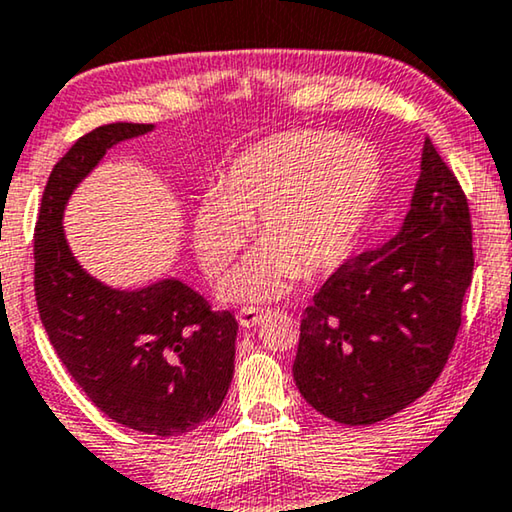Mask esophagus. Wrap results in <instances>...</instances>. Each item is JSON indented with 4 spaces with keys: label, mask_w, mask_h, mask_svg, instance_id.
Instances as JSON below:
<instances>
[{
    "label": "esophagus",
    "mask_w": 512,
    "mask_h": 512,
    "mask_svg": "<svg viewBox=\"0 0 512 512\" xmlns=\"http://www.w3.org/2000/svg\"><path fill=\"white\" fill-rule=\"evenodd\" d=\"M266 308H255V306H246V308H241V313H239V325L241 327H255V325H259V322H262L264 318H266Z\"/></svg>",
    "instance_id": "1"
}]
</instances>
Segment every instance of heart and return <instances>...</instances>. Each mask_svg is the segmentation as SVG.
<instances>
[{"mask_svg": "<svg viewBox=\"0 0 512 512\" xmlns=\"http://www.w3.org/2000/svg\"><path fill=\"white\" fill-rule=\"evenodd\" d=\"M383 160L366 141L320 129L283 132L236 157L199 201L192 243L211 276L232 262L255 222L262 241L218 287L222 301L283 297L306 276L343 264L383 187Z\"/></svg>", "mask_w": 512, "mask_h": 512, "instance_id": "obj_1", "label": "heart"}]
</instances>
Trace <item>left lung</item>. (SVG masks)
Instances as JSON below:
<instances>
[{"instance_id": "8db88e82", "label": "left lung", "mask_w": 512, "mask_h": 512, "mask_svg": "<svg viewBox=\"0 0 512 512\" xmlns=\"http://www.w3.org/2000/svg\"><path fill=\"white\" fill-rule=\"evenodd\" d=\"M471 276L469 201L424 139L397 232L345 259L304 311L292 366L301 397L350 427L420 399L448 362Z\"/></svg>"}]
</instances>
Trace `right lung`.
Here are the masks:
<instances>
[{
	"instance_id": "right-lung-1",
	"label": "right lung",
	"mask_w": 512,
	"mask_h": 512,
	"mask_svg": "<svg viewBox=\"0 0 512 512\" xmlns=\"http://www.w3.org/2000/svg\"><path fill=\"white\" fill-rule=\"evenodd\" d=\"M155 125L113 122L55 164L34 229V292L50 343L90 401L118 424L162 438L211 420L234 378L239 322L178 278L118 290L81 266L64 236L67 201L120 141Z\"/></svg>"
}]
</instances>
